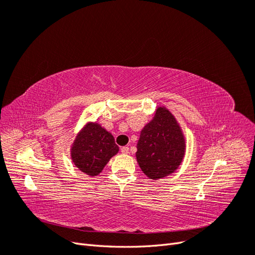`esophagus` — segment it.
Returning <instances> with one entry per match:
<instances>
[{"mask_svg": "<svg viewBox=\"0 0 255 255\" xmlns=\"http://www.w3.org/2000/svg\"><path fill=\"white\" fill-rule=\"evenodd\" d=\"M121 153L122 154H128V146H122V148H121Z\"/></svg>", "mask_w": 255, "mask_h": 255, "instance_id": "obj_1", "label": "esophagus"}]
</instances>
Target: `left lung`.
Instances as JSON below:
<instances>
[{"label":"left lung","instance_id":"left-lung-1","mask_svg":"<svg viewBox=\"0 0 255 255\" xmlns=\"http://www.w3.org/2000/svg\"><path fill=\"white\" fill-rule=\"evenodd\" d=\"M185 138L174 116L166 107H157L153 119L141 129L136 158L151 180L173 173L185 155Z\"/></svg>","mask_w":255,"mask_h":255}]
</instances>
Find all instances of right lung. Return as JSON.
<instances>
[{"label":"right lung","instance_id":"right-lung-1","mask_svg":"<svg viewBox=\"0 0 255 255\" xmlns=\"http://www.w3.org/2000/svg\"><path fill=\"white\" fill-rule=\"evenodd\" d=\"M119 151L114 136L99 123H87L76 135L71 146L73 164L84 173L96 176Z\"/></svg>","mask_w":255,"mask_h":255}]
</instances>
